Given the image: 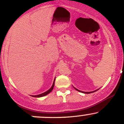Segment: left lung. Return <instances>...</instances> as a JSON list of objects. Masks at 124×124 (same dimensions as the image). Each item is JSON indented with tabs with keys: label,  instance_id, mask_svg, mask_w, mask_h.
<instances>
[{
	"label": "left lung",
	"instance_id": "1",
	"mask_svg": "<svg viewBox=\"0 0 124 124\" xmlns=\"http://www.w3.org/2000/svg\"><path fill=\"white\" fill-rule=\"evenodd\" d=\"M75 88V89L77 91H78V92H82V93H86V94H89V93H93V92H96V91H97L99 89H97V90H94V91H93V92H82V91H80V90H79L78 89H76V88L75 87H74Z\"/></svg>",
	"mask_w": 124,
	"mask_h": 124
}]
</instances>
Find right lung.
<instances>
[{
    "label": "right lung",
    "instance_id": "obj_1",
    "mask_svg": "<svg viewBox=\"0 0 124 124\" xmlns=\"http://www.w3.org/2000/svg\"><path fill=\"white\" fill-rule=\"evenodd\" d=\"M55 79H54L53 85H52V87H51L49 90H48L46 91V92H44V93H42V94H40L36 95V96H32V97H43V96H46V95H47L48 94H49V93H51V92H52V90H53V89H54V85H55Z\"/></svg>",
    "mask_w": 124,
    "mask_h": 124
}]
</instances>
